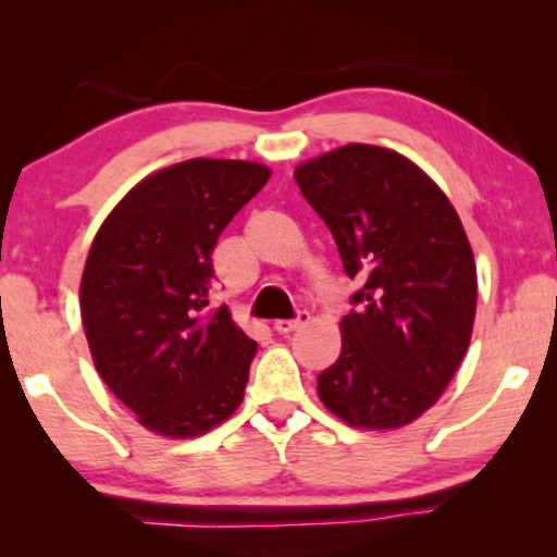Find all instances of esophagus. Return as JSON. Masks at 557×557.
Masks as SVG:
<instances>
[{
    "label": "esophagus",
    "instance_id": "esophagus-1",
    "mask_svg": "<svg viewBox=\"0 0 557 557\" xmlns=\"http://www.w3.org/2000/svg\"><path fill=\"white\" fill-rule=\"evenodd\" d=\"M308 320H310V312H305V310H300L297 312V318L295 320H275V333H280V335H289V333H295L297 327H302V325H308Z\"/></svg>",
    "mask_w": 557,
    "mask_h": 557
}]
</instances>
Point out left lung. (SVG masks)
<instances>
[{"label":"left lung","mask_w":557,"mask_h":557,"mask_svg":"<svg viewBox=\"0 0 557 557\" xmlns=\"http://www.w3.org/2000/svg\"><path fill=\"white\" fill-rule=\"evenodd\" d=\"M295 182L360 282L341 320L338 360L318 396L356 429L386 432L432 409L472 341L476 264L457 209L417 163L348 144L295 169Z\"/></svg>","instance_id":"left-lung-1"}]
</instances>
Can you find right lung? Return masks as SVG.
Returning a JSON list of instances; mask_svg holds the SVG:
<instances>
[{"mask_svg": "<svg viewBox=\"0 0 557 557\" xmlns=\"http://www.w3.org/2000/svg\"><path fill=\"white\" fill-rule=\"evenodd\" d=\"M255 161L189 159L138 182L92 239L81 315L100 379L148 432L194 438L239 409L257 343L207 310L211 252L268 184Z\"/></svg>", "mask_w": 557, "mask_h": 557, "instance_id": "add662e5", "label": "right lung"}]
</instances>
